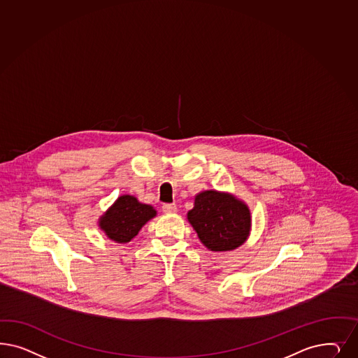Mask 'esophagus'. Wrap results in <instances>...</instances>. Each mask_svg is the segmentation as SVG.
<instances>
[{
    "label": "esophagus",
    "instance_id": "esophagus-1",
    "mask_svg": "<svg viewBox=\"0 0 358 358\" xmlns=\"http://www.w3.org/2000/svg\"><path fill=\"white\" fill-rule=\"evenodd\" d=\"M162 209L164 213H173V212H176V206L175 204H164Z\"/></svg>",
    "mask_w": 358,
    "mask_h": 358
}]
</instances>
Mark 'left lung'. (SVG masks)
<instances>
[{
  "instance_id": "obj_1",
  "label": "left lung",
  "mask_w": 358,
  "mask_h": 358,
  "mask_svg": "<svg viewBox=\"0 0 358 358\" xmlns=\"http://www.w3.org/2000/svg\"><path fill=\"white\" fill-rule=\"evenodd\" d=\"M187 220L210 252H231L240 248L252 231V213L248 204L225 191L199 192Z\"/></svg>"
}]
</instances>
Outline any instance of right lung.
Masks as SVG:
<instances>
[{
	"label": "right lung",
	"mask_w": 358,
	"mask_h": 358,
	"mask_svg": "<svg viewBox=\"0 0 358 358\" xmlns=\"http://www.w3.org/2000/svg\"><path fill=\"white\" fill-rule=\"evenodd\" d=\"M157 216L155 208L133 195H121L99 219V228L117 243H130L142 227Z\"/></svg>",
	"instance_id": "add662e5"
}]
</instances>
